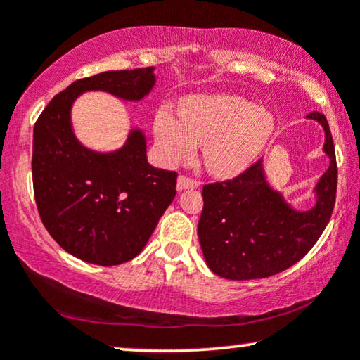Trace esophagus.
<instances>
[{
  "label": "esophagus",
  "instance_id": "obj_1",
  "mask_svg": "<svg viewBox=\"0 0 360 360\" xmlns=\"http://www.w3.org/2000/svg\"><path fill=\"white\" fill-rule=\"evenodd\" d=\"M200 184L196 180H191V179H186V176H179V180H176V190L179 191H184V190H193V188H198Z\"/></svg>",
  "mask_w": 360,
  "mask_h": 360
}]
</instances>
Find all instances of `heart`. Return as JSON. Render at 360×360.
<instances>
[{"label":"heart","mask_w":360,"mask_h":360,"mask_svg":"<svg viewBox=\"0 0 360 360\" xmlns=\"http://www.w3.org/2000/svg\"><path fill=\"white\" fill-rule=\"evenodd\" d=\"M277 129L269 108L243 96L195 95L181 103V115L160 106L154 121L157 154L167 165L179 164L203 144L205 165L219 179H234L264 154Z\"/></svg>","instance_id":"b5f03b06"}]
</instances>
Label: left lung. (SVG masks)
Masks as SVG:
<instances>
[{"instance_id":"left-lung-1","label":"left lung","mask_w":360,"mask_h":360,"mask_svg":"<svg viewBox=\"0 0 360 360\" xmlns=\"http://www.w3.org/2000/svg\"><path fill=\"white\" fill-rule=\"evenodd\" d=\"M307 117L321 124L329 159L313 188L311 208L288 203L270 185L262 160L234 180L203 186L198 238L206 264L219 277L252 280L283 272L308 254L329 223L338 186L333 136L321 112Z\"/></svg>"}]
</instances>
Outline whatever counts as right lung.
Masks as SVG:
<instances>
[{
	"instance_id": "add662e5",
	"label": "right lung",
	"mask_w": 360,
	"mask_h": 360,
	"mask_svg": "<svg viewBox=\"0 0 360 360\" xmlns=\"http://www.w3.org/2000/svg\"><path fill=\"white\" fill-rule=\"evenodd\" d=\"M154 67L82 78L52 98L34 126L32 184L39 214L63 250L88 264H124L144 249L175 198L176 174L147 162V139L132 127L120 149L83 146L72 106L86 91L137 103L155 86Z\"/></svg>"
}]
</instances>
